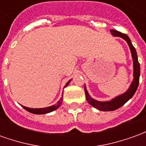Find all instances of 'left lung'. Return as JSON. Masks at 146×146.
<instances>
[{"instance_id":"1","label":"left lung","mask_w":146,"mask_h":146,"mask_svg":"<svg viewBox=\"0 0 146 146\" xmlns=\"http://www.w3.org/2000/svg\"><path fill=\"white\" fill-rule=\"evenodd\" d=\"M110 32L113 36H120L123 39H124L127 43L128 44L129 48H130V50L131 52L133 62H134V80H133L129 89L124 94L119 95L115 98H113V100L109 102H98L93 99L90 97V95H88V92L86 89V87H84V92H85L87 101L88 102L89 104L92 105L93 107L96 108L97 110H101V111H113V110L119 109V107H121L122 106L125 104L126 102L128 101L130 98H131L132 96L135 95V92L138 88V84H139V76H140V64L138 62L137 52H136L135 47L132 45L131 41L128 36L124 34V33H120L119 31H116V30H111Z\"/></svg>"}]
</instances>
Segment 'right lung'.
<instances>
[{
    "instance_id": "right-lung-1",
    "label": "right lung",
    "mask_w": 146,
    "mask_h": 146,
    "mask_svg": "<svg viewBox=\"0 0 146 146\" xmlns=\"http://www.w3.org/2000/svg\"><path fill=\"white\" fill-rule=\"evenodd\" d=\"M70 80H69V81L66 83V84L65 85L64 88H66V87L70 84ZM62 97H63V95H62ZM62 97L60 98V100L56 104L53 105V106H49V107L41 108V109H32V108L26 107V106H23L25 110H27L28 112H30V113H34V114H45V113H51V112H52V111L57 110L58 108L59 107V106H61L62 102V100H63Z\"/></svg>"
}]
</instances>
